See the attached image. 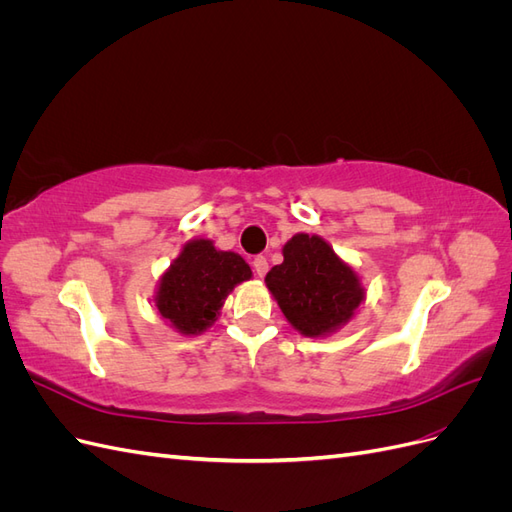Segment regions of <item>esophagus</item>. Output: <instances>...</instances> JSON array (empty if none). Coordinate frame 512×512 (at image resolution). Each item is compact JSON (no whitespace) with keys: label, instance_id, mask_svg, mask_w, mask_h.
Here are the masks:
<instances>
[{"label":"esophagus","instance_id":"obj_1","mask_svg":"<svg viewBox=\"0 0 512 512\" xmlns=\"http://www.w3.org/2000/svg\"><path fill=\"white\" fill-rule=\"evenodd\" d=\"M254 271H256L258 277H265V275H267L269 262H267L265 256H256V258H254Z\"/></svg>","mask_w":512,"mask_h":512}]
</instances>
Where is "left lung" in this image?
I'll return each mask as SVG.
<instances>
[{
	"instance_id": "1",
	"label": "left lung",
	"mask_w": 512,
	"mask_h": 512,
	"mask_svg": "<svg viewBox=\"0 0 512 512\" xmlns=\"http://www.w3.org/2000/svg\"><path fill=\"white\" fill-rule=\"evenodd\" d=\"M284 262L267 277V288L286 320L305 337L342 329L365 299L359 273L318 235L299 232L284 245Z\"/></svg>"
}]
</instances>
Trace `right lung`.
Segmentation results:
<instances>
[{"label": "right lung", "mask_w": 512, "mask_h": 512, "mask_svg": "<svg viewBox=\"0 0 512 512\" xmlns=\"http://www.w3.org/2000/svg\"><path fill=\"white\" fill-rule=\"evenodd\" d=\"M247 280L252 269L239 254L222 252L209 239H192L162 273L153 301L177 333L200 335L218 320L228 294Z\"/></svg>", "instance_id": "obj_1"}]
</instances>
